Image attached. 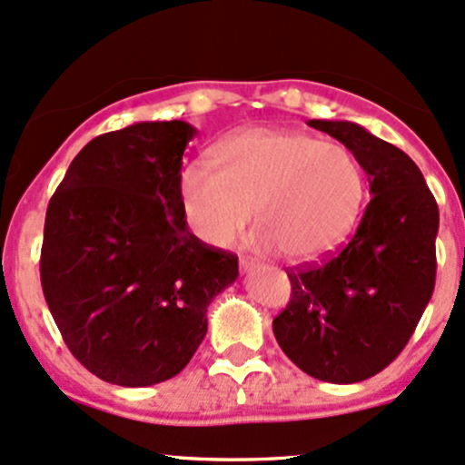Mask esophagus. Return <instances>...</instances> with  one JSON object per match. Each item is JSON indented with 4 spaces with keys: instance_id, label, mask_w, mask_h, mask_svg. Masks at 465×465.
<instances>
[{
    "instance_id": "34e87169",
    "label": "esophagus",
    "mask_w": 465,
    "mask_h": 465,
    "mask_svg": "<svg viewBox=\"0 0 465 465\" xmlns=\"http://www.w3.org/2000/svg\"><path fill=\"white\" fill-rule=\"evenodd\" d=\"M241 269H242V272H252V269H253V260L241 258Z\"/></svg>"
}]
</instances>
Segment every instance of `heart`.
I'll list each match as a JSON object with an SVG mask.
<instances>
[{
  "instance_id": "b5f03b06",
  "label": "heart",
  "mask_w": 465,
  "mask_h": 465,
  "mask_svg": "<svg viewBox=\"0 0 465 465\" xmlns=\"http://www.w3.org/2000/svg\"><path fill=\"white\" fill-rule=\"evenodd\" d=\"M213 163L216 172L192 163L178 183L187 224L212 247L236 242L253 212V247L318 258L355 227L369 192L349 147L304 132L253 127L224 141Z\"/></svg>"
}]
</instances>
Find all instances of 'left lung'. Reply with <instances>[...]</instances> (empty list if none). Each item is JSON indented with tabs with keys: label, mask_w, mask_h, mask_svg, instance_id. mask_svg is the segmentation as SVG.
I'll use <instances>...</instances> for the list:
<instances>
[{
	"label": "left lung",
	"mask_w": 465,
	"mask_h": 465,
	"mask_svg": "<svg viewBox=\"0 0 465 465\" xmlns=\"http://www.w3.org/2000/svg\"><path fill=\"white\" fill-rule=\"evenodd\" d=\"M309 125L353 152L373 198L344 247L287 269L291 300L273 318V335L307 375L355 384L404 351L430 302L440 207L400 147L351 121L313 119Z\"/></svg>",
	"instance_id": "8db88e82"
}]
</instances>
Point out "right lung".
<instances>
[{
  "mask_svg": "<svg viewBox=\"0 0 465 465\" xmlns=\"http://www.w3.org/2000/svg\"><path fill=\"white\" fill-rule=\"evenodd\" d=\"M185 121H145L92 139L45 212L39 272L61 338L92 375L152 386L190 364L207 307L238 278V256L187 229Z\"/></svg>",
  "mask_w": 465,
  "mask_h": 465,
  "instance_id": "right-lung-1",
  "label": "right lung"
}]
</instances>
